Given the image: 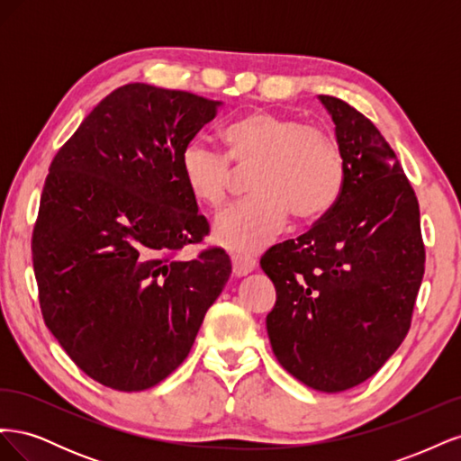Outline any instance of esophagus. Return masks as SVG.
<instances>
[{"instance_id": "obj_1", "label": "esophagus", "mask_w": 461, "mask_h": 461, "mask_svg": "<svg viewBox=\"0 0 461 461\" xmlns=\"http://www.w3.org/2000/svg\"><path fill=\"white\" fill-rule=\"evenodd\" d=\"M232 275L234 276H246L248 273H252L256 269V259L242 256V254H234L232 258Z\"/></svg>"}]
</instances>
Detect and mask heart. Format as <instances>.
I'll use <instances>...</instances> for the list:
<instances>
[{
    "mask_svg": "<svg viewBox=\"0 0 461 461\" xmlns=\"http://www.w3.org/2000/svg\"><path fill=\"white\" fill-rule=\"evenodd\" d=\"M227 156L203 140H190L180 153V171L192 198L219 209L227 202L234 161L256 165L249 175L252 198L229 207L213 225L217 244L254 254L267 248L288 222V213L312 219L337 202L344 183L339 146L317 127L252 111L222 132Z\"/></svg>",
    "mask_w": 461,
    "mask_h": 461,
    "instance_id": "b5f03b06",
    "label": "heart"
}]
</instances>
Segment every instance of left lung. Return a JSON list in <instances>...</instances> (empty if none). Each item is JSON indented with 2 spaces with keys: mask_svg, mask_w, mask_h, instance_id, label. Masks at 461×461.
<instances>
[{
  "mask_svg": "<svg viewBox=\"0 0 461 461\" xmlns=\"http://www.w3.org/2000/svg\"><path fill=\"white\" fill-rule=\"evenodd\" d=\"M344 183L334 205L296 240L269 248L276 288L265 323L273 354L319 393L367 381L406 339L425 273L420 203L375 124L332 95Z\"/></svg>",
  "mask_w": 461,
  "mask_h": 461,
  "instance_id": "1",
  "label": "left lung"
}]
</instances>
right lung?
Here are the masks:
<instances>
[{
	"label": "right lung",
	"mask_w": 461,
	"mask_h": 461,
	"mask_svg": "<svg viewBox=\"0 0 461 461\" xmlns=\"http://www.w3.org/2000/svg\"><path fill=\"white\" fill-rule=\"evenodd\" d=\"M221 105L134 82L104 97L51 161L32 234L40 308L104 386L138 393L169 376L229 281L219 248L175 259L209 232L180 153Z\"/></svg>",
	"instance_id": "1"
}]
</instances>
